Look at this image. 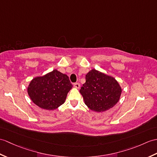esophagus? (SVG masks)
<instances>
[{"label":"esophagus","mask_w":157,"mask_h":157,"mask_svg":"<svg viewBox=\"0 0 157 157\" xmlns=\"http://www.w3.org/2000/svg\"><path fill=\"white\" fill-rule=\"evenodd\" d=\"M74 87H75V88L79 89V87H80V85H79V83H75L74 84Z\"/></svg>","instance_id":"esophagus-1"}]
</instances>
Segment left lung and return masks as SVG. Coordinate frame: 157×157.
Listing matches in <instances>:
<instances>
[{"instance_id": "1", "label": "left lung", "mask_w": 157, "mask_h": 157, "mask_svg": "<svg viewBox=\"0 0 157 157\" xmlns=\"http://www.w3.org/2000/svg\"><path fill=\"white\" fill-rule=\"evenodd\" d=\"M122 92L121 86L114 77L95 69L86 75V83L79 90L85 104L96 112H105L114 107Z\"/></svg>"}]
</instances>
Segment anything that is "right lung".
Listing matches in <instances>:
<instances>
[{"mask_svg":"<svg viewBox=\"0 0 157 157\" xmlns=\"http://www.w3.org/2000/svg\"><path fill=\"white\" fill-rule=\"evenodd\" d=\"M72 87L66 74L54 70L33 79L27 87V93L37 106L46 110H53L65 102Z\"/></svg>","mask_w":157,"mask_h":157,"instance_id":"1","label":"right lung"}]
</instances>
